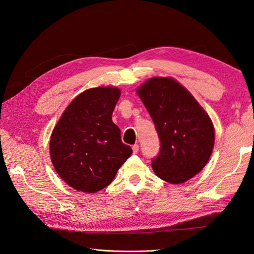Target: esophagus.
<instances>
[{
	"label": "esophagus",
	"mask_w": 254,
	"mask_h": 254,
	"mask_svg": "<svg viewBox=\"0 0 254 254\" xmlns=\"http://www.w3.org/2000/svg\"><path fill=\"white\" fill-rule=\"evenodd\" d=\"M132 150H133V152H134V153H136L137 151H139V145H137V144H134V145L132 146Z\"/></svg>",
	"instance_id": "34e87169"
}]
</instances>
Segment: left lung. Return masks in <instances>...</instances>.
Instances as JSON below:
<instances>
[{"label":"left lung","mask_w":254,"mask_h":254,"mask_svg":"<svg viewBox=\"0 0 254 254\" xmlns=\"http://www.w3.org/2000/svg\"><path fill=\"white\" fill-rule=\"evenodd\" d=\"M136 92L161 142L159 155L151 162L153 172L173 184L193 178L213 151L215 131L210 117L174 78H149Z\"/></svg>","instance_id":"8db88e82"}]
</instances>
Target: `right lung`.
<instances>
[{
	"mask_svg": "<svg viewBox=\"0 0 254 254\" xmlns=\"http://www.w3.org/2000/svg\"><path fill=\"white\" fill-rule=\"evenodd\" d=\"M118 88L88 89L76 96L61 115L50 140L54 168L67 186L96 193L108 187L132 149L121 140L112 113Z\"/></svg>",
	"mask_w": 254,
	"mask_h": 254,
	"instance_id": "1",
	"label": "right lung"
}]
</instances>
